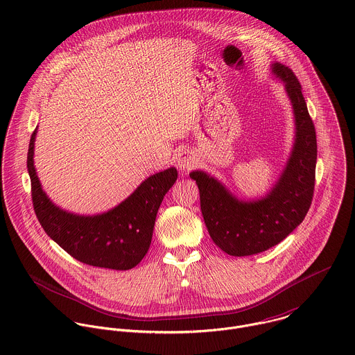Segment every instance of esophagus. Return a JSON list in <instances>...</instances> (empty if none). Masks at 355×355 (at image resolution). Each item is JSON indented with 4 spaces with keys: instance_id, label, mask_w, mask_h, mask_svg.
Listing matches in <instances>:
<instances>
[{
    "instance_id": "1",
    "label": "esophagus",
    "mask_w": 355,
    "mask_h": 355,
    "mask_svg": "<svg viewBox=\"0 0 355 355\" xmlns=\"http://www.w3.org/2000/svg\"><path fill=\"white\" fill-rule=\"evenodd\" d=\"M194 165H196V158L191 153L184 150L178 155V166L182 171H189V169L194 168Z\"/></svg>"
}]
</instances>
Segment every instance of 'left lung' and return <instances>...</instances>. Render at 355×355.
I'll use <instances>...</instances> for the list:
<instances>
[{
	"label": "left lung",
	"instance_id": "left-lung-1",
	"mask_svg": "<svg viewBox=\"0 0 355 355\" xmlns=\"http://www.w3.org/2000/svg\"><path fill=\"white\" fill-rule=\"evenodd\" d=\"M272 71L285 83L293 106L296 140L288 165L266 198L242 202L201 171L190 173L200 190L201 212L212 241L227 254L249 256L267 250L289 236L306 218L315 186L317 136L302 85L279 64Z\"/></svg>",
	"mask_w": 355,
	"mask_h": 355
}]
</instances>
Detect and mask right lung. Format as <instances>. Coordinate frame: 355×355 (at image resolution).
<instances>
[{
    "instance_id": "obj_1",
    "label": "right lung",
    "mask_w": 355,
    "mask_h": 355,
    "mask_svg": "<svg viewBox=\"0 0 355 355\" xmlns=\"http://www.w3.org/2000/svg\"><path fill=\"white\" fill-rule=\"evenodd\" d=\"M35 132L28 144L27 171L34 212L45 233L81 263L112 270H129L139 264L150 248L164 196L178 179L176 169L150 176L130 197L106 214L77 216L55 207L41 189L33 161Z\"/></svg>"
}]
</instances>
